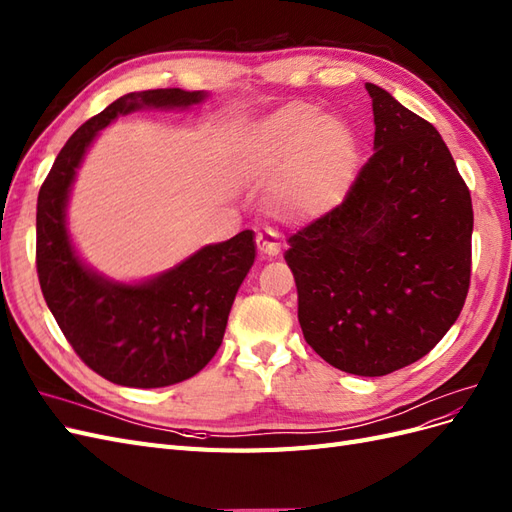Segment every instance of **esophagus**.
Wrapping results in <instances>:
<instances>
[{"label": "esophagus", "instance_id": "1", "mask_svg": "<svg viewBox=\"0 0 512 512\" xmlns=\"http://www.w3.org/2000/svg\"><path fill=\"white\" fill-rule=\"evenodd\" d=\"M257 248H259V255L264 259H274L276 255L281 253V242L276 233H257Z\"/></svg>", "mask_w": 512, "mask_h": 512}]
</instances>
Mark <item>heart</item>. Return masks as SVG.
<instances>
[{"mask_svg": "<svg viewBox=\"0 0 512 512\" xmlns=\"http://www.w3.org/2000/svg\"><path fill=\"white\" fill-rule=\"evenodd\" d=\"M238 160L248 178L280 175L270 195L276 212L319 216L341 206L352 191L358 145L343 124L296 102L248 128Z\"/></svg>", "mask_w": 512, "mask_h": 512, "instance_id": "1", "label": "heart"}]
</instances>
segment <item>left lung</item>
<instances>
[{"label":"left lung","mask_w":512,"mask_h":512,"mask_svg":"<svg viewBox=\"0 0 512 512\" xmlns=\"http://www.w3.org/2000/svg\"><path fill=\"white\" fill-rule=\"evenodd\" d=\"M373 156L339 208L289 238L304 339L362 377L427 356L470 287L472 197L442 135L379 85Z\"/></svg>","instance_id":"obj_1"}]
</instances>
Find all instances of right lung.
Instances as JSON below:
<instances>
[{
    "label": "right lung",
    "mask_w": 512,
    "mask_h": 512,
    "mask_svg": "<svg viewBox=\"0 0 512 512\" xmlns=\"http://www.w3.org/2000/svg\"><path fill=\"white\" fill-rule=\"evenodd\" d=\"M208 92H130L72 135L40 186L36 266L42 296L79 358L113 384L163 388L197 375L223 343L231 304L255 261V233L201 246L143 281H115L85 264L68 231L77 171L98 133L141 109L186 111Z\"/></svg>",
    "instance_id": "add662e5"
}]
</instances>
